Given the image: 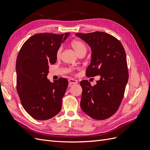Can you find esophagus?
Masks as SVG:
<instances>
[{
	"mask_svg": "<svg viewBox=\"0 0 150 150\" xmlns=\"http://www.w3.org/2000/svg\"><path fill=\"white\" fill-rule=\"evenodd\" d=\"M68 81H69V83L70 85H72V84H76L78 83V81L76 80V79H69V80H68Z\"/></svg>",
	"mask_w": 150,
	"mask_h": 150,
	"instance_id": "esophagus-1",
	"label": "esophagus"
}]
</instances>
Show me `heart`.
<instances>
[{
  "instance_id": "1",
  "label": "heart",
  "mask_w": 150,
  "mask_h": 150,
  "mask_svg": "<svg viewBox=\"0 0 150 150\" xmlns=\"http://www.w3.org/2000/svg\"><path fill=\"white\" fill-rule=\"evenodd\" d=\"M71 46L72 49H73L74 52L77 54V55H79L81 54L84 53L86 54V51H87V47H86V45L79 40H74L73 41H72L71 43ZM62 51V47H60L57 49L56 52V57L59 58L61 54Z\"/></svg>"
}]
</instances>
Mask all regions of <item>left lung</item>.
I'll list each match as a JSON object with an SVG mask.
<instances>
[{"instance_id":"obj_1","label":"left lung","mask_w":150,"mask_h":150,"mask_svg":"<svg viewBox=\"0 0 150 150\" xmlns=\"http://www.w3.org/2000/svg\"><path fill=\"white\" fill-rule=\"evenodd\" d=\"M76 35L91 50V60L86 76H100L94 86L87 80L81 81V110L93 119H107L117 111L128 81L124 47L120 40L103 32L76 33Z\"/></svg>"}]
</instances>
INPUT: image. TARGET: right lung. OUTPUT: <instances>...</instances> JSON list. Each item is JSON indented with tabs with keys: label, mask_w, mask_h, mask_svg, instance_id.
<instances>
[{
	"label": "right lung",
	"mask_w": 150,
	"mask_h": 150,
	"mask_svg": "<svg viewBox=\"0 0 150 150\" xmlns=\"http://www.w3.org/2000/svg\"><path fill=\"white\" fill-rule=\"evenodd\" d=\"M70 33H42L28 39L16 61L17 91L26 112L38 120H47L57 115L68 81L47 78L49 65L56 62V52Z\"/></svg>",
	"instance_id": "1"
}]
</instances>
